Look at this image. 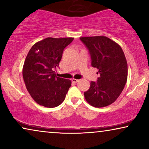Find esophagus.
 <instances>
[{
    "mask_svg": "<svg viewBox=\"0 0 149 149\" xmlns=\"http://www.w3.org/2000/svg\"><path fill=\"white\" fill-rule=\"evenodd\" d=\"M72 81L73 83H78L79 81V80H78V79H72Z\"/></svg>",
    "mask_w": 149,
    "mask_h": 149,
    "instance_id": "obj_1",
    "label": "esophagus"
}]
</instances>
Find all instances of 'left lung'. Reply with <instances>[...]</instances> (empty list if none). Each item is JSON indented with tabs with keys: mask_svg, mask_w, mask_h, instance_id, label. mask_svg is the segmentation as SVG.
Segmentation results:
<instances>
[{
	"mask_svg": "<svg viewBox=\"0 0 149 149\" xmlns=\"http://www.w3.org/2000/svg\"><path fill=\"white\" fill-rule=\"evenodd\" d=\"M91 58V66L97 68L100 77L91 81L84 92L89 104L104 107L118 98L127 79V64L121 47L107 36L81 37Z\"/></svg>",
	"mask_w": 149,
	"mask_h": 149,
	"instance_id": "left-lung-1",
	"label": "left lung"
}]
</instances>
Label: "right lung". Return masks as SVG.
<instances>
[{"label":"right lung","instance_id":"1","mask_svg":"<svg viewBox=\"0 0 149 149\" xmlns=\"http://www.w3.org/2000/svg\"><path fill=\"white\" fill-rule=\"evenodd\" d=\"M73 38L48 37L36 42L26 56L23 78L26 89L34 100L47 108L56 107L64 100L71 81L56 77L64 48Z\"/></svg>","mask_w":149,"mask_h":149}]
</instances>
